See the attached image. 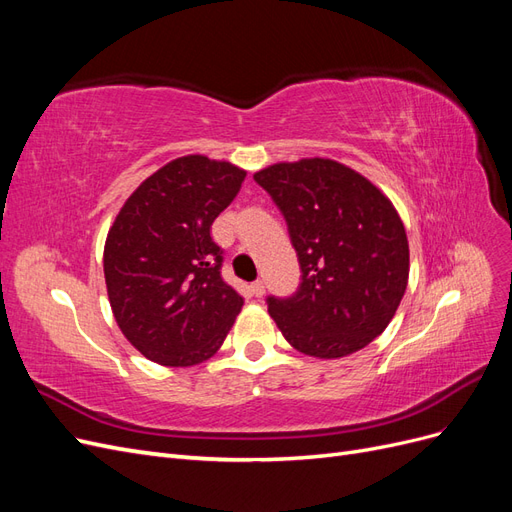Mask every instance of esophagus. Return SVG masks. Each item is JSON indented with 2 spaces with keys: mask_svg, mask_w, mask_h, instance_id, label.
<instances>
[{
  "mask_svg": "<svg viewBox=\"0 0 512 512\" xmlns=\"http://www.w3.org/2000/svg\"><path fill=\"white\" fill-rule=\"evenodd\" d=\"M250 290H252L254 297H262V294H265V284H262V282L258 280V282H254V284L250 286Z\"/></svg>",
  "mask_w": 512,
  "mask_h": 512,
  "instance_id": "34e87169",
  "label": "esophagus"
}]
</instances>
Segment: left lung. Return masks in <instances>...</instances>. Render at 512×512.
Wrapping results in <instances>:
<instances>
[{"label": "left lung", "instance_id": "8db88e82", "mask_svg": "<svg viewBox=\"0 0 512 512\" xmlns=\"http://www.w3.org/2000/svg\"><path fill=\"white\" fill-rule=\"evenodd\" d=\"M254 179L284 213L303 273L290 299L267 301L286 342L318 359L374 342L410 275L406 228L389 196L329 158L277 162Z\"/></svg>", "mask_w": 512, "mask_h": 512}]
</instances>
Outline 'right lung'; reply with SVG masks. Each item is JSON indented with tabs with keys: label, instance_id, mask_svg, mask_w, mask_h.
<instances>
[{
	"label": "right lung",
	"instance_id": "1",
	"mask_svg": "<svg viewBox=\"0 0 512 512\" xmlns=\"http://www.w3.org/2000/svg\"><path fill=\"white\" fill-rule=\"evenodd\" d=\"M245 170L200 153L164 164L119 209L104 243V280L121 333L149 361L198 365L220 350L243 307L222 275L211 224Z\"/></svg>",
	"mask_w": 512,
	"mask_h": 512
}]
</instances>
